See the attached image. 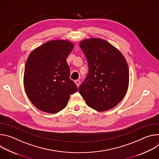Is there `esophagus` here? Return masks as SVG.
<instances>
[{
  "label": "esophagus",
  "mask_w": 159,
  "mask_h": 159,
  "mask_svg": "<svg viewBox=\"0 0 159 159\" xmlns=\"http://www.w3.org/2000/svg\"><path fill=\"white\" fill-rule=\"evenodd\" d=\"M74 82H75V84L77 85V87H79V85H80V80H75Z\"/></svg>",
  "instance_id": "obj_1"
}]
</instances>
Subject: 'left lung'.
Here are the masks:
<instances>
[{
  "label": "left lung",
  "instance_id": "8db88e82",
  "mask_svg": "<svg viewBox=\"0 0 159 159\" xmlns=\"http://www.w3.org/2000/svg\"><path fill=\"white\" fill-rule=\"evenodd\" d=\"M79 46L89 65L79 93L87 105L97 111L115 107L125 96L129 85V69L125 57L101 38L85 39Z\"/></svg>",
  "mask_w": 159,
  "mask_h": 159
}]
</instances>
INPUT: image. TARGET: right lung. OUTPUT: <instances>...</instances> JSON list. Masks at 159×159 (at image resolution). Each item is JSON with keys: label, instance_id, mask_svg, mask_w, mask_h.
Masks as SVG:
<instances>
[{"label": "right lung", "instance_id": "right-lung-1", "mask_svg": "<svg viewBox=\"0 0 159 159\" xmlns=\"http://www.w3.org/2000/svg\"><path fill=\"white\" fill-rule=\"evenodd\" d=\"M74 47L69 40L44 43L30 54L25 68V92L39 110L55 114L64 109L78 89L70 79L66 58Z\"/></svg>", "mask_w": 159, "mask_h": 159}]
</instances>
